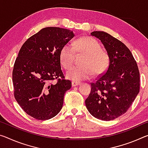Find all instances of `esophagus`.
<instances>
[{"label":"esophagus","mask_w":148,"mask_h":148,"mask_svg":"<svg viewBox=\"0 0 148 148\" xmlns=\"http://www.w3.org/2000/svg\"><path fill=\"white\" fill-rule=\"evenodd\" d=\"M81 83H79V82H74V81H73V82H72V86H73V87H74V86H78V85H79V84H80Z\"/></svg>","instance_id":"1"}]
</instances>
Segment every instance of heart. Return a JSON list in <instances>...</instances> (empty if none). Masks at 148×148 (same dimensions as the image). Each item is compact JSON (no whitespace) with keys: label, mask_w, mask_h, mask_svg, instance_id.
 <instances>
[{"label":"heart","mask_w":148,"mask_h":148,"mask_svg":"<svg viewBox=\"0 0 148 148\" xmlns=\"http://www.w3.org/2000/svg\"><path fill=\"white\" fill-rule=\"evenodd\" d=\"M85 53L82 64L74 66L66 72L68 78L80 81L90 78L94 73L99 75L104 72L109 65V58L97 40L92 37H85L78 39L73 45L66 44L60 53V60L62 66L68 69L73 63L75 53Z\"/></svg>","instance_id":"b5f03b06"}]
</instances>
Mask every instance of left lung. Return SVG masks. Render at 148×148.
<instances>
[{"label": "left lung", "instance_id": "obj_1", "mask_svg": "<svg viewBox=\"0 0 148 148\" xmlns=\"http://www.w3.org/2000/svg\"><path fill=\"white\" fill-rule=\"evenodd\" d=\"M91 35L100 39L109 58L104 74L91 83L85 103L91 115L102 121L125 114L140 91V72L130 51L123 42L104 32Z\"/></svg>", "mask_w": 148, "mask_h": 148}]
</instances>
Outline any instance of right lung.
<instances>
[{"mask_svg": "<svg viewBox=\"0 0 148 148\" xmlns=\"http://www.w3.org/2000/svg\"><path fill=\"white\" fill-rule=\"evenodd\" d=\"M74 36L69 29L45 27L27 39L19 51L12 71L14 95L25 113L37 120L53 118L62 109L72 83L65 79L60 53Z\"/></svg>", "mask_w": 148, "mask_h": 148, "instance_id": "add662e5", "label": "right lung"}]
</instances>
